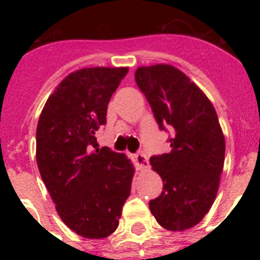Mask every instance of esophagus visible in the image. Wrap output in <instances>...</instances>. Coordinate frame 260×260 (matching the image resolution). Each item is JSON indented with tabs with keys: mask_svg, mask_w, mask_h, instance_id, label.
I'll use <instances>...</instances> for the list:
<instances>
[{
	"mask_svg": "<svg viewBox=\"0 0 260 260\" xmlns=\"http://www.w3.org/2000/svg\"><path fill=\"white\" fill-rule=\"evenodd\" d=\"M134 161L137 164V168L139 171H144L147 168L150 167V162H148V158L144 155L143 152H138L134 155Z\"/></svg>",
	"mask_w": 260,
	"mask_h": 260,
	"instance_id": "34e87169",
	"label": "esophagus"
}]
</instances>
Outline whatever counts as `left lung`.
Returning a JSON list of instances; mask_svg holds the SVG:
<instances>
[{
    "instance_id": "left-lung-1",
    "label": "left lung",
    "mask_w": 260,
    "mask_h": 260,
    "mask_svg": "<svg viewBox=\"0 0 260 260\" xmlns=\"http://www.w3.org/2000/svg\"><path fill=\"white\" fill-rule=\"evenodd\" d=\"M135 82L158 127L172 132L171 151L150 158L164 182L150 210L162 228L186 231L207 215L219 190L225 157L219 118L203 91L174 66H141Z\"/></svg>"
}]
</instances>
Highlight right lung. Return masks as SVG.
I'll use <instances>...</instances> for the list:
<instances>
[{"instance_id": "obj_1", "label": "right lung", "mask_w": 260, "mask_h": 260, "mask_svg": "<svg viewBox=\"0 0 260 260\" xmlns=\"http://www.w3.org/2000/svg\"><path fill=\"white\" fill-rule=\"evenodd\" d=\"M127 68H86L69 74L48 98L36 130V161L62 221L84 238L118 226L134 167L123 153L99 150L96 132Z\"/></svg>"}]
</instances>
